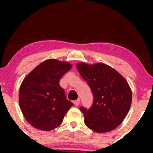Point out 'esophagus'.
I'll use <instances>...</instances> for the list:
<instances>
[{
  "instance_id": "obj_1",
  "label": "esophagus",
  "mask_w": 153,
  "mask_h": 153,
  "mask_svg": "<svg viewBox=\"0 0 153 153\" xmlns=\"http://www.w3.org/2000/svg\"><path fill=\"white\" fill-rule=\"evenodd\" d=\"M73 103H74L75 106H78V105L80 104V99H78L77 100H75V101H73Z\"/></svg>"
}]
</instances>
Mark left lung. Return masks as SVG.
<instances>
[{"mask_svg":"<svg viewBox=\"0 0 153 153\" xmlns=\"http://www.w3.org/2000/svg\"><path fill=\"white\" fill-rule=\"evenodd\" d=\"M82 78L94 95V103L89 109L81 107L84 122L91 130L108 132L123 122L131 103V90L126 79L104 63L76 65Z\"/></svg>","mask_w":153,"mask_h":153,"instance_id":"obj_1","label":"left lung"}]
</instances>
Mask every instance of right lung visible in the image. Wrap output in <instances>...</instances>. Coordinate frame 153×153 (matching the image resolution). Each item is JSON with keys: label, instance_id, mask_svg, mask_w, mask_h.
<instances>
[{"label": "right lung", "instance_id": "right-lung-1", "mask_svg": "<svg viewBox=\"0 0 153 153\" xmlns=\"http://www.w3.org/2000/svg\"><path fill=\"white\" fill-rule=\"evenodd\" d=\"M71 68L68 62L49 59L24 79L19 89V106L24 118L32 127L50 131L62 124L73 103L66 99L59 81Z\"/></svg>", "mask_w": 153, "mask_h": 153}]
</instances>
